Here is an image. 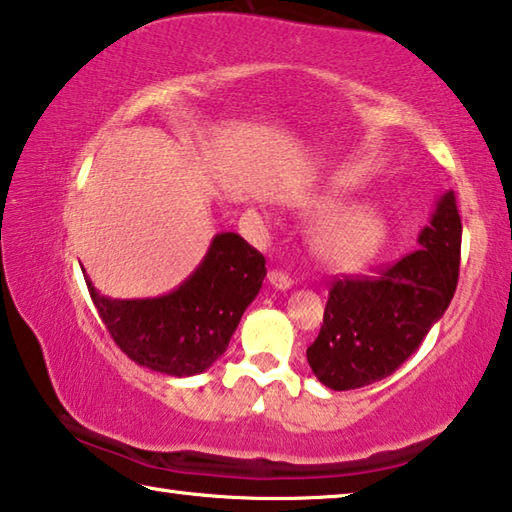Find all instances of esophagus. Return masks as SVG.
Here are the masks:
<instances>
[{"instance_id": "esophagus-1", "label": "esophagus", "mask_w": 512, "mask_h": 512, "mask_svg": "<svg viewBox=\"0 0 512 512\" xmlns=\"http://www.w3.org/2000/svg\"><path fill=\"white\" fill-rule=\"evenodd\" d=\"M268 282H271V287L277 289V291H287L291 289V277L287 273L277 271V268H273V271H268Z\"/></svg>"}]
</instances>
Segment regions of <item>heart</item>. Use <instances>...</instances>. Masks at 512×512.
<instances>
[{"label": "heart", "instance_id": "b5f03b06", "mask_svg": "<svg viewBox=\"0 0 512 512\" xmlns=\"http://www.w3.org/2000/svg\"><path fill=\"white\" fill-rule=\"evenodd\" d=\"M314 216L327 219L314 237V253L332 271H359L384 248L386 219L370 205L325 201L314 207Z\"/></svg>", "mask_w": 512, "mask_h": 512}]
</instances>
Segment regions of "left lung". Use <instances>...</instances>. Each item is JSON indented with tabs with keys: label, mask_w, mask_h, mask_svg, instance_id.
Listing matches in <instances>:
<instances>
[{
	"label": "left lung",
	"mask_w": 512,
	"mask_h": 512,
	"mask_svg": "<svg viewBox=\"0 0 512 512\" xmlns=\"http://www.w3.org/2000/svg\"><path fill=\"white\" fill-rule=\"evenodd\" d=\"M461 216L454 192L438 198L418 250L377 277H343L329 289L307 361L320 384L352 391L379 381L420 348L454 298L461 262Z\"/></svg>",
	"instance_id": "1"
}]
</instances>
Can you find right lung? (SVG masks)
<instances>
[{"instance_id": "obj_1", "label": "right lung", "mask_w": 512, "mask_h": 512, "mask_svg": "<svg viewBox=\"0 0 512 512\" xmlns=\"http://www.w3.org/2000/svg\"><path fill=\"white\" fill-rule=\"evenodd\" d=\"M266 277V259L235 232L216 235L203 262L171 293L142 300L90 298L103 325L140 366L171 377L205 372L221 357Z\"/></svg>"}]
</instances>
